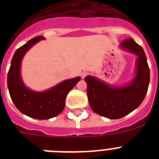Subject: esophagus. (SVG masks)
I'll use <instances>...</instances> for the list:
<instances>
[{
  "label": "esophagus",
  "instance_id": "esophagus-1",
  "mask_svg": "<svg viewBox=\"0 0 159 159\" xmlns=\"http://www.w3.org/2000/svg\"><path fill=\"white\" fill-rule=\"evenodd\" d=\"M88 71H83V72L81 73V77H82V78H84V77L88 75Z\"/></svg>",
  "mask_w": 159,
  "mask_h": 159
}]
</instances>
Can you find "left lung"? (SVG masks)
Returning <instances> with one entry per match:
<instances>
[{
    "mask_svg": "<svg viewBox=\"0 0 159 159\" xmlns=\"http://www.w3.org/2000/svg\"><path fill=\"white\" fill-rule=\"evenodd\" d=\"M121 48L138 56L136 75L130 84L110 86L95 77H85L89 104L94 112L111 119L124 117L139 106L145 98L150 83V68L143 48L132 38L123 40Z\"/></svg>",
    "mask_w": 159,
    "mask_h": 159,
    "instance_id": "8db88e82",
    "label": "left lung"
}]
</instances>
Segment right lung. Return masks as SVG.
Here are the masks:
<instances>
[{
    "label": "right lung",
    "mask_w": 159,
    "mask_h": 159,
    "mask_svg": "<svg viewBox=\"0 0 159 159\" xmlns=\"http://www.w3.org/2000/svg\"><path fill=\"white\" fill-rule=\"evenodd\" d=\"M41 40H44L43 36H36L15 52L8 72L7 84L11 99L20 111L31 118L47 119L62 112L67 94L80 80V77L63 81L43 92H36L26 88L20 77L21 60L28 50Z\"/></svg>",
    "instance_id": "1"
}]
</instances>
